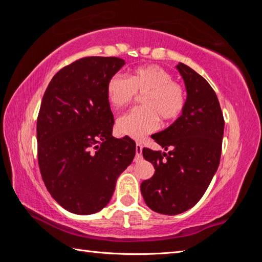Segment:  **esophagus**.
Segmentation results:
<instances>
[{
    "label": "esophagus",
    "instance_id": "esophagus-1",
    "mask_svg": "<svg viewBox=\"0 0 262 262\" xmlns=\"http://www.w3.org/2000/svg\"><path fill=\"white\" fill-rule=\"evenodd\" d=\"M142 159V145L140 143H136V155H135V162H140Z\"/></svg>",
    "mask_w": 262,
    "mask_h": 262
}]
</instances>
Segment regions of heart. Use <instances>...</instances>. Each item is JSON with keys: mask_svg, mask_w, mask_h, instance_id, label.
I'll use <instances>...</instances> for the list:
<instances>
[{"mask_svg": "<svg viewBox=\"0 0 262 262\" xmlns=\"http://www.w3.org/2000/svg\"><path fill=\"white\" fill-rule=\"evenodd\" d=\"M142 97V107L132 110L118 119L120 133L142 139L157 129L159 118L173 121L180 117L186 105L185 90L181 84L172 81L171 74L159 66H143L134 69L129 78L115 74L106 84V96L111 106L123 108Z\"/></svg>", "mask_w": 262, "mask_h": 262, "instance_id": "obj_1", "label": "heart"}]
</instances>
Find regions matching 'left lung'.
Returning <instances> with one entry per match:
<instances>
[{
    "label": "left lung",
    "mask_w": 262,
    "mask_h": 262,
    "mask_svg": "<svg viewBox=\"0 0 262 262\" xmlns=\"http://www.w3.org/2000/svg\"><path fill=\"white\" fill-rule=\"evenodd\" d=\"M177 69L187 91L185 108L166 129L152 135L165 150L143 148V157L155 167L142 181L141 193L150 209L177 215L194 207L220 165L224 119L215 91L201 75L184 63Z\"/></svg>",
    "instance_id": "8db88e82"
}]
</instances>
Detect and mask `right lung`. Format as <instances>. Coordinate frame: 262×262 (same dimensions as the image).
Here are the masks:
<instances>
[{
  "label": "right lung",
  "instance_id": "1",
  "mask_svg": "<svg viewBox=\"0 0 262 262\" xmlns=\"http://www.w3.org/2000/svg\"><path fill=\"white\" fill-rule=\"evenodd\" d=\"M125 64L89 56L66 66L48 84L37 120L38 163L52 198L73 214L107 206L118 177L134 159L130 137L112 136L106 84Z\"/></svg>",
  "mask_w": 262,
  "mask_h": 262
}]
</instances>
